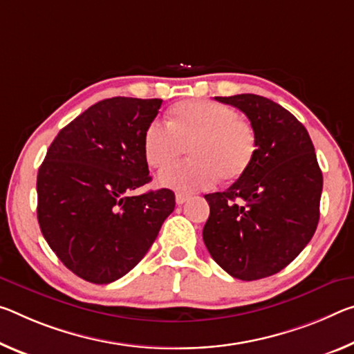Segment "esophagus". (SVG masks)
<instances>
[{"label":"esophagus","instance_id":"obj_1","mask_svg":"<svg viewBox=\"0 0 354 354\" xmlns=\"http://www.w3.org/2000/svg\"><path fill=\"white\" fill-rule=\"evenodd\" d=\"M187 200H189V195H186V194H181V192H178V194H176V203H178V205L186 203Z\"/></svg>","mask_w":354,"mask_h":354}]
</instances>
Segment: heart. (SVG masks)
Segmentation results:
<instances>
[{"mask_svg":"<svg viewBox=\"0 0 354 354\" xmlns=\"http://www.w3.org/2000/svg\"><path fill=\"white\" fill-rule=\"evenodd\" d=\"M186 146L193 159L159 175V184L178 192H197L218 181L243 176L254 160L257 142L248 122L230 106L212 100H186L170 111V124L151 121L143 133L148 165L162 170Z\"/></svg>","mask_w":354,"mask_h":354,"instance_id":"1","label":"heart"}]
</instances>
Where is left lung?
Instances as JSON below:
<instances>
[{"instance_id": "1", "label": "left lung", "mask_w": 354, "mask_h": 354, "mask_svg": "<svg viewBox=\"0 0 354 354\" xmlns=\"http://www.w3.org/2000/svg\"><path fill=\"white\" fill-rule=\"evenodd\" d=\"M249 118L257 149L225 192L207 194L203 241L230 276L258 280L290 265L315 233L323 175L308 132L282 105L257 94L216 97Z\"/></svg>"}]
</instances>
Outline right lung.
Segmentation results:
<instances>
[{
  "label": "right lung",
  "mask_w": 354,
  "mask_h": 354,
  "mask_svg": "<svg viewBox=\"0 0 354 354\" xmlns=\"http://www.w3.org/2000/svg\"><path fill=\"white\" fill-rule=\"evenodd\" d=\"M160 99L111 97L59 131L37 173V221L63 265L91 283L115 282L147 255L175 209L151 181L143 133Z\"/></svg>",
  "instance_id": "right-lung-1"
}]
</instances>
